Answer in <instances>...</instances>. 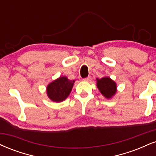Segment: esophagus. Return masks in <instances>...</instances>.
<instances>
[{
	"instance_id": "obj_1",
	"label": "esophagus",
	"mask_w": 156,
	"mask_h": 156,
	"mask_svg": "<svg viewBox=\"0 0 156 156\" xmlns=\"http://www.w3.org/2000/svg\"><path fill=\"white\" fill-rule=\"evenodd\" d=\"M91 76H89V77H87V78H84L83 80H84V81H89V80H91Z\"/></svg>"
}]
</instances>
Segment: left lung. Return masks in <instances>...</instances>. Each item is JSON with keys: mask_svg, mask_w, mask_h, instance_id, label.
<instances>
[{"mask_svg": "<svg viewBox=\"0 0 156 156\" xmlns=\"http://www.w3.org/2000/svg\"><path fill=\"white\" fill-rule=\"evenodd\" d=\"M97 86L101 94L107 99L112 98L117 91V86L114 80L109 77H104L101 79L97 78Z\"/></svg>", "mask_w": 156, "mask_h": 156, "instance_id": "8db88e82", "label": "left lung"}]
</instances>
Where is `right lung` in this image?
Returning <instances> with one entry per match:
<instances>
[{
    "mask_svg": "<svg viewBox=\"0 0 156 156\" xmlns=\"http://www.w3.org/2000/svg\"><path fill=\"white\" fill-rule=\"evenodd\" d=\"M74 82V80H69L65 76L54 80L46 88L48 98L55 102H62L70 94Z\"/></svg>",
    "mask_w": 156,
    "mask_h": 156,
    "instance_id": "right-lung-1",
    "label": "right lung"
}]
</instances>
